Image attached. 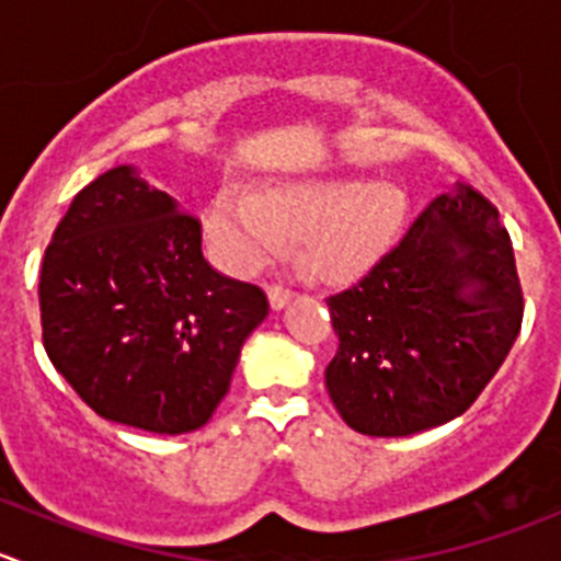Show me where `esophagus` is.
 Returning <instances> with one entry per match:
<instances>
[{"label": "esophagus", "instance_id": "34e87169", "mask_svg": "<svg viewBox=\"0 0 561 561\" xmlns=\"http://www.w3.org/2000/svg\"><path fill=\"white\" fill-rule=\"evenodd\" d=\"M293 296H296V293H293V287L279 285V282H274V285L268 287V301H271V307H274V309L287 307Z\"/></svg>", "mask_w": 561, "mask_h": 561}]
</instances>
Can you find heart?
<instances>
[{"instance_id": "obj_1", "label": "heart", "mask_w": 561, "mask_h": 561, "mask_svg": "<svg viewBox=\"0 0 561 561\" xmlns=\"http://www.w3.org/2000/svg\"><path fill=\"white\" fill-rule=\"evenodd\" d=\"M405 210L394 183L293 181L257 197L227 188L210 205L205 230L236 271L260 268L285 252L287 238H304V265L318 279L342 282L364 274L394 243Z\"/></svg>"}]
</instances>
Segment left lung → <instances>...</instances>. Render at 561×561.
I'll use <instances>...</instances> for the list:
<instances>
[{
  "label": "left lung",
  "mask_w": 561,
  "mask_h": 561,
  "mask_svg": "<svg viewBox=\"0 0 561 561\" xmlns=\"http://www.w3.org/2000/svg\"><path fill=\"white\" fill-rule=\"evenodd\" d=\"M325 304L340 340L325 389L364 436H411L460 416L524 320L510 232L469 183L433 199L362 279Z\"/></svg>",
  "instance_id": "1"
}]
</instances>
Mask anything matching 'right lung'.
<instances>
[{"label":"right lung","mask_w":561,"mask_h":561,"mask_svg":"<svg viewBox=\"0 0 561 561\" xmlns=\"http://www.w3.org/2000/svg\"><path fill=\"white\" fill-rule=\"evenodd\" d=\"M265 314L263 287L210 268L203 221L130 167L81 188L43 254L48 358L98 416L139 431L203 427Z\"/></svg>","instance_id":"obj_1"}]
</instances>
